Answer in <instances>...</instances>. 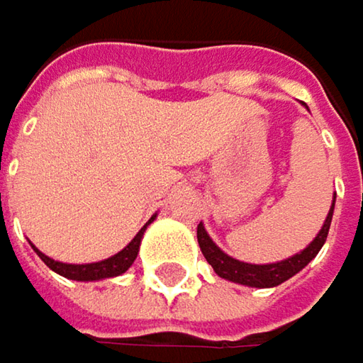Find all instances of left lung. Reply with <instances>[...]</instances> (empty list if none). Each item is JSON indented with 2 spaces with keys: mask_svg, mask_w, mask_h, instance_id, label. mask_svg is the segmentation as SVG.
I'll return each instance as SVG.
<instances>
[{
  "mask_svg": "<svg viewBox=\"0 0 363 363\" xmlns=\"http://www.w3.org/2000/svg\"><path fill=\"white\" fill-rule=\"evenodd\" d=\"M334 201H336V196H334ZM332 213H334V203H332L330 213H328L319 235L315 237V241L306 250H302L300 254H296L283 262H277V264H247V262H239V260L230 258L209 239L203 224H199V228H196V239H199L203 256L207 258V262L213 267V271L220 277L235 281V283H241V285H250V287H274V285L287 281L289 277H294L298 271H302L319 254V250L323 247V243L328 239Z\"/></svg>",
  "mask_w": 363,
  "mask_h": 363,
  "instance_id": "left-lung-1",
  "label": "left lung"
}]
</instances>
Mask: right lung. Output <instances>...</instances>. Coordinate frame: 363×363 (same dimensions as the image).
Returning a JSON list of instances; mask_svg holds the SVG:
<instances>
[{"mask_svg": "<svg viewBox=\"0 0 363 363\" xmlns=\"http://www.w3.org/2000/svg\"><path fill=\"white\" fill-rule=\"evenodd\" d=\"M152 220H154V218H150V222H152ZM150 222H147V224H150ZM147 224L137 233V237H135L122 252H118L116 256H111V258H107V260L92 262V264H63V262H57V260L44 256L40 250H35V247H33V250L38 252V256L44 260V264H46L48 269H52V271L63 274V277H67V279H74V281H99V279H107V277H118V274L128 271L130 264L135 262V258H137V254H139V243H141V237H143Z\"/></svg>", "mask_w": 363, "mask_h": 363, "instance_id": "right-lung-1", "label": "right lung"}]
</instances>
